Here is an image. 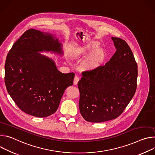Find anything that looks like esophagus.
I'll return each instance as SVG.
<instances>
[{
    "mask_svg": "<svg viewBox=\"0 0 155 155\" xmlns=\"http://www.w3.org/2000/svg\"><path fill=\"white\" fill-rule=\"evenodd\" d=\"M79 78L78 76H76L74 77V81H73V84H74V85H77V84H78V82H79Z\"/></svg>",
    "mask_w": 155,
    "mask_h": 155,
    "instance_id": "obj_1",
    "label": "esophagus"
}]
</instances>
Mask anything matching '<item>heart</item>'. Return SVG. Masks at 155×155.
Listing matches in <instances>:
<instances>
[{"instance_id":"b5f03b06","label":"heart","mask_w":155,"mask_h":155,"mask_svg":"<svg viewBox=\"0 0 155 155\" xmlns=\"http://www.w3.org/2000/svg\"><path fill=\"white\" fill-rule=\"evenodd\" d=\"M99 47V44L96 42H92L83 46L79 50V55H89L92 51ZM106 57V54L104 50L99 48L95 50L94 52L85 61L84 64V67L86 70H94L98 67L104 61Z\"/></svg>"}]
</instances>
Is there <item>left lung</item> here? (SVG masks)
Returning <instances> with one entry per match:
<instances>
[{"instance_id":"8db88e82","label":"left lung","mask_w":155,"mask_h":155,"mask_svg":"<svg viewBox=\"0 0 155 155\" xmlns=\"http://www.w3.org/2000/svg\"><path fill=\"white\" fill-rule=\"evenodd\" d=\"M111 39L116 51L110 61L82 72L78 82L80 113L88 122L116 119L136 91L138 71L132 51L124 40L114 37Z\"/></svg>"}]
</instances>
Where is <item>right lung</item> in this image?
I'll use <instances>...</instances> for the list:
<instances>
[{
    "instance_id": "right-lung-1",
    "label": "right lung",
    "mask_w": 155,
    "mask_h": 155,
    "mask_svg": "<svg viewBox=\"0 0 155 155\" xmlns=\"http://www.w3.org/2000/svg\"><path fill=\"white\" fill-rule=\"evenodd\" d=\"M63 55L61 44L53 34L30 29L13 45L5 63V84L18 108L28 114L45 117L59 107L74 73H62L55 61L39 52Z\"/></svg>"
}]
</instances>
